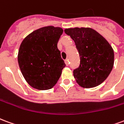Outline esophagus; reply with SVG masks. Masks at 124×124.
Here are the masks:
<instances>
[{"instance_id": "obj_1", "label": "esophagus", "mask_w": 124, "mask_h": 124, "mask_svg": "<svg viewBox=\"0 0 124 124\" xmlns=\"http://www.w3.org/2000/svg\"><path fill=\"white\" fill-rule=\"evenodd\" d=\"M65 63L66 65L68 66L69 64V59H65Z\"/></svg>"}]
</instances>
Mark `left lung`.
I'll use <instances>...</instances> for the list:
<instances>
[{
    "label": "left lung",
    "mask_w": 124,
    "mask_h": 124,
    "mask_svg": "<svg viewBox=\"0 0 124 124\" xmlns=\"http://www.w3.org/2000/svg\"><path fill=\"white\" fill-rule=\"evenodd\" d=\"M75 43L80 65L73 70L77 83L83 88H93L105 81L114 61L112 47L103 36L90 28L65 30Z\"/></svg>",
    "instance_id": "left-lung-1"
}]
</instances>
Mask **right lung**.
Returning a JSON list of instances; mask_svg holds the SVG:
<instances>
[{
  "instance_id": "add662e5",
  "label": "right lung",
  "mask_w": 124,
  "mask_h": 124,
  "mask_svg": "<svg viewBox=\"0 0 124 124\" xmlns=\"http://www.w3.org/2000/svg\"><path fill=\"white\" fill-rule=\"evenodd\" d=\"M59 27L46 26L36 30L22 42L18 61L27 83L38 90L53 88L66 66L57 48L63 33Z\"/></svg>"
}]
</instances>
